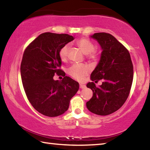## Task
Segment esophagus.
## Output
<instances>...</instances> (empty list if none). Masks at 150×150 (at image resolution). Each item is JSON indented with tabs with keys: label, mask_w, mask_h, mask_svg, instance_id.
<instances>
[{
	"label": "esophagus",
	"mask_w": 150,
	"mask_h": 150,
	"mask_svg": "<svg viewBox=\"0 0 150 150\" xmlns=\"http://www.w3.org/2000/svg\"><path fill=\"white\" fill-rule=\"evenodd\" d=\"M79 87L81 88H84L86 87V85H83V84H81V83H80V84H79Z\"/></svg>",
	"instance_id": "34e87169"
}]
</instances>
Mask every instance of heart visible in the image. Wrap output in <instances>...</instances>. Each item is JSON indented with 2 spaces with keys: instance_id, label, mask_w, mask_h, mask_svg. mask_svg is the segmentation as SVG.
<instances>
[{
  "instance_id": "heart-1",
  "label": "heart",
  "mask_w": 150,
  "mask_h": 150,
  "mask_svg": "<svg viewBox=\"0 0 150 150\" xmlns=\"http://www.w3.org/2000/svg\"><path fill=\"white\" fill-rule=\"evenodd\" d=\"M77 44L80 47L81 51L86 54V56L91 60H95L98 57V53L94 49L93 43L90 40L85 38H82L77 40ZM70 46L69 44H66L61 48L59 52V57L62 61L67 59L68 54H69ZM68 73L75 79L82 81L88 75L90 69L87 65L84 64H75L72 65L68 69Z\"/></svg>"
}]
</instances>
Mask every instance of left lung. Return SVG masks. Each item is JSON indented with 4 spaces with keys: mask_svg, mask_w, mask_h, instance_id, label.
I'll return each instance as SVG.
<instances>
[{
    "mask_svg": "<svg viewBox=\"0 0 150 150\" xmlns=\"http://www.w3.org/2000/svg\"><path fill=\"white\" fill-rule=\"evenodd\" d=\"M91 38L98 42L103 51L91 75L92 82L87 85L93 91V96L86 105L91 112L106 116L118 110L128 98L133 81V65L128 50L113 35L100 32ZM101 79L102 85L96 88L93 82Z\"/></svg>",
    "mask_w": 150,
    "mask_h": 150,
    "instance_id": "8db88e82",
    "label": "left lung"
}]
</instances>
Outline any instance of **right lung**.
<instances>
[{"mask_svg": "<svg viewBox=\"0 0 150 150\" xmlns=\"http://www.w3.org/2000/svg\"><path fill=\"white\" fill-rule=\"evenodd\" d=\"M74 40L65 34L45 32L40 34L25 50L20 65L22 84L27 98L40 113L49 117L63 115L79 90V83L65 76L59 52ZM63 75L62 81L53 79Z\"/></svg>", "mask_w": 150, "mask_h": 150, "instance_id": "right-lung-1", "label": "right lung"}]
</instances>
